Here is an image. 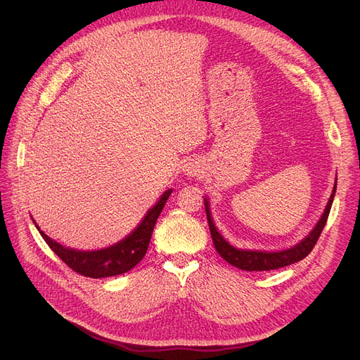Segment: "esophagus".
Listing matches in <instances>:
<instances>
[{
	"label": "esophagus",
	"mask_w": 360,
	"mask_h": 360,
	"mask_svg": "<svg viewBox=\"0 0 360 360\" xmlns=\"http://www.w3.org/2000/svg\"><path fill=\"white\" fill-rule=\"evenodd\" d=\"M184 172H185L188 176H198V175L202 172V169H201V165H200L198 162L191 160V162H188V163L185 165Z\"/></svg>",
	"instance_id": "1"
}]
</instances>
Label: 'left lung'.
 Masks as SVG:
<instances>
[{"label":"left lung","instance_id":"obj_1","mask_svg":"<svg viewBox=\"0 0 360 360\" xmlns=\"http://www.w3.org/2000/svg\"><path fill=\"white\" fill-rule=\"evenodd\" d=\"M335 188L337 184L333 188V194L328 200V204L326 207V210L321 216L319 221L316 223L315 228L312 229V232L304 239L300 240L295 247L285 250V251H277V252H266V251H245V250H236L233 248L229 242H226V239L217 232L216 226L213 223L212 214H210V209H209V201L204 198V205H205V214H207V220H209V228H210V233H212V239L214 243V248L219 252V255L228 261L229 264H232L233 267H238L240 270L245 271H269V270H276V269H281L290 266V264H295L300 259H304L315 247V243L318 242V238L323 232L324 226L327 223L331 205H333V200L335 195Z\"/></svg>","mask_w":360,"mask_h":360}]
</instances>
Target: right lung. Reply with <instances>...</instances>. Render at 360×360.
I'll use <instances>...</instances> for the list:
<instances>
[{
	"label": "right lung",
	"mask_w": 360,
	"mask_h": 360,
	"mask_svg": "<svg viewBox=\"0 0 360 360\" xmlns=\"http://www.w3.org/2000/svg\"><path fill=\"white\" fill-rule=\"evenodd\" d=\"M172 193V190H167L160 200L156 202L153 209H150L148 213L144 216L139 228L127 236L124 240L112 245L109 248L99 250V251H75L70 248H64L58 242L52 240L46 236L39 226H34L48 243V247L58 255L67 266L86 277L91 278H102V277H112L129 271L134 269L137 264L143 259L147 252L148 243L153 233L155 224L158 221L159 214L162 213L163 207Z\"/></svg>",
	"instance_id": "obj_1"
}]
</instances>
